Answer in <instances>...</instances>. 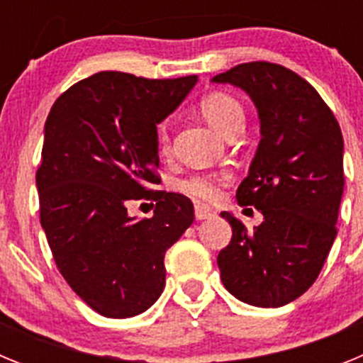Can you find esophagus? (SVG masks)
I'll return each mask as SVG.
<instances>
[{"label": "esophagus", "instance_id": "34e87169", "mask_svg": "<svg viewBox=\"0 0 363 363\" xmlns=\"http://www.w3.org/2000/svg\"><path fill=\"white\" fill-rule=\"evenodd\" d=\"M194 214H196V220H209V218L216 216V213L211 207H207V205H196Z\"/></svg>", "mask_w": 363, "mask_h": 363}]
</instances>
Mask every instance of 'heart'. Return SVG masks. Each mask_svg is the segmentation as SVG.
Instances as JSON below:
<instances>
[{"mask_svg":"<svg viewBox=\"0 0 363 363\" xmlns=\"http://www.w3.org/2000/svg\"><path fill=\"white\" fill-rule=\"evenodd\" d=\"M200 112L205 120L227 136L233 129L243 125V107L238 99L227 92H209L200 99ZM156 143L162 154L171 150V134L167 123H160L156 129ZM220 182L214 176H192L182 184V191L189 196L201 198V200H213L218 194Z\"/></svg>","mask_w":363,"mask_h":363,"instance_id":"obj_1","label":"heart"}]
</instances>
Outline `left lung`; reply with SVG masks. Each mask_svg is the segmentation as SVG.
I'll return each instance as SVG.
<instances>
[{
    "instance_id": "left-lung-1",
    "label": "left lung",
    "mask_w": 363,
    "mask_h": 363,
    "mask_svg": "<svg viewBox=\"0 0 363 363\" xmlns=\"http://www.w3.org/2000/svg\"><path fill=\"white\" fill-rule=\"evenodd\" d=\"M213 82L251 96L262 134L236 200L256 207L264 221L247 230L238 218L221 213L233 227L229 245L218 255L221 281L249 306L281 307L314 284L336 238L342 130L316 89L277 63H242Z\"/></svg>"
}]
</instances>
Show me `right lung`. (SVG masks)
<instances>
[{"mask_svg": "<svg viewBox=\"0 0 363 363\" xmlns=\"http://www.w3.org/2000/svg\"><path fill=\"white\" fill-rule=\"evenodd\" d=\"M196 82L105 70L74 83L45 121L41 227L70 289L107 318L136 316L158 300L167 249L194 221L187 196L152 185L162 182L156 125ZM133 199L156 201L153 218L129 217Z\"/></svg>", "mask_w": 363, "mask_h": 363, "instance_id": "obj_1", "label": "right lung"}]
</instances>
